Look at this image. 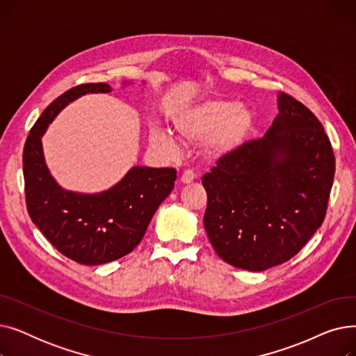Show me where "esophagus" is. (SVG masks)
<instances>
[{
	"label": "esophagus",
	"instance_id": "esophagus-1",
	"mask_svg": "<svg viewBox=\"0 0 356 356\" xmlns=\"http://www.w3.org/2000/svg\"><path fill=\"white\" fill-rule=\"evenodd\" d=\"M195 177H196V175H195L192 170H186V172L181 175L180 181H181L183 184H189V183H192V181L195 180Z\"/></svg>",
	"mask_w": 356,
	"mask_h": 356
}]
</instances>
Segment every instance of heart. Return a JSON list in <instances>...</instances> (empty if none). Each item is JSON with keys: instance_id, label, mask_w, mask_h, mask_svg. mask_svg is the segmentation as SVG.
I'll return each instance as SVG.
<instances>
[{"instance_id": "obj_1", "label": "heart", "mask_w": 356, "mask_h": 356, "mask_svg": "<svg viewBox=\"0 0 356 356\" xmlns=\"http://www.w3.org/2000/svg\"><path fill=\"white\" fill-rule=\"evenodd\" d=\"M252 128L251 112L229 99H209L184 109L173 118L172 131L181 143L204 140V152L225 156L245 143ZM149 147L163 156L179 152L176 140L163 129H152Z\"/></svg>"}]
</instances>
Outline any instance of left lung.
Returning a JSON list of instances; mask_svg holds the SVG:
<instances>
[{"label": "left lung", "mask_w": 356, "mask_h": 356, "mask_svg": "<svg viewBox=\"0 0 356 356\" xmlns=\"http://www.w3.org/2000/svg\"><path fill=\"white\" fill-rule=\"evenodd\" d=\"M266 136L222 156L202 177L203 225L216 254L248 271L283 264L326 216L334 154L321 121L286 92Z\"/></svg>", "instance_id": "8db88e82"}]
</instances>
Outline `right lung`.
Wrapping results in <instances>:
<instances>
[{
	"label": "right lung",
	"mask_w": 356,
	"mask_h": 356,
	"mask_svg": "<svg viewBox=\"0 0 356 356\" xmlns=\"http://www.w3.org/2000/svg\"><path fill=\"white\" fill-rule=\"evenodd\" d=\"M99 92L108 93L111 86L83 83L56 98L30 129L23 152L26 204L31 220L60 254L85 266L111 263L133 251L176 181L172 167L138 165L101 193L67 192L56 183L44 163L42 137L69 102Z\"/></svg>",
	"instance_id": "1"
}]
</instances>
